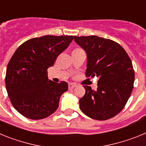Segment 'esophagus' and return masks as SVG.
Here are the masks:
<instances>
[{
    "instance_id": "34e87169",
    "label": "esophagus",
    "mask_w": 146,
    "mask_h": 146,
    "mask_svg": "<svg viewBox=\"0 0 146 146\" xmlns=\"http://www.w3.org/2000/svg\"><path fill=\"white\" fill-rule=\"evenodd\" d=\"M77 87V85L74 83H69V89H74V88Z\"/></svg>"
}]
</instances>
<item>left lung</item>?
Instances as JSON below:
<instances>
[{"instance_id": "left-lung-1", "label": "left lung", "mask_w": 146, "mask_h": 146, "mask_svg": "<svg viewBox=\"0 0 146 146\" xmlns=\"http://www.w3.org/2000/svg\"><path fill=\"white\" fill-rule=\"evenodd\" d=\"M87 55L86 74L99 78L96 91L84 86L86 94L80 108L86 115L99 121L109 119L123 110L133 89L135 72L124 49L113 40L99 37L74 36Z\"/></svg>"}]
</instances>
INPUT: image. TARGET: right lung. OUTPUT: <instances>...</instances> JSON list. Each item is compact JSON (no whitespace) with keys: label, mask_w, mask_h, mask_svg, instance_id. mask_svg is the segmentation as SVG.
Returning <instances> with one entry per match:
<instances>
[{"label":"right lung","mask_w":146,"mask_h":146,"mask_svg":"<svg viewBox=\"0 0 146 146\" xmlns=\"http://www.w3.org/2000/svg\"><path fill=\"white\" fill-rule=\"evenodd\" d=\"M73 36H44L31 38L17 49L6 69V87L14 108L33 120L56 111L68 83L49 80L47 69L69 47Z\"/></svg>","instance_id":"add662e5"}]
</instances>
